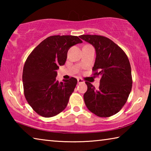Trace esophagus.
<instances>
[{"label": "esophagus", "mask_w": 151, "mask_h": 151, "mask_svg": "<svg viewBox=\"0 0 151 151\" xmlns=\"http://www.w3.org/2000/svg\"><path fill=\"white\" fill-rule=\"evenodd\" d=\"M77 81H78V84L84 83V81L83 80V79H81V78H78V79H77Z\"/></svg>", "instance_id": "esophagus-1"}]
</instances>
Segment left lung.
I'll use <instances>...</instances> for the list:
<instances>
[{
	"label": "left lung",
	"instance_id": "left-lung-1",
	"mask_svg": "<svg viewBox=\"0 0 151 151\" xmlns=\"http://www.w3.org/2000/svg\"><path fill=\"white\" fill-rule=\"evenodd\" d=\"M79 37L94 47L96 59L93 70L95 71L94 75L101 77L98 89L85 82L87 85V91L84 94L86 106L98 116L114 115L124 105L131 91L132 81L129 58L108 38L91 35Z\"/></svg>",
	"mask_w": 151,
	"mask_h": 151
}]
</instances>
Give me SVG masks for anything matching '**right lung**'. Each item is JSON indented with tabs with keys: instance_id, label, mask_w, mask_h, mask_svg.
<instances>
[{
	"instance_id": "obj_1",
	"label": "right lung",
	"mask_w": 151,
	"mask_h": 151,
	"mask_svg": "<svg viewBox=\"0 0 151 151\" xmlns=\"http://www.w3.org/2000/svg\"><path fill=\"white\" fill-rule=\"evenodd\" d=\"M82 42L76 36H51L28 57L22 73L24 93L28 103L39 115L54 116L67 106L77 80L72 77L58 82L57 70L65 65L69 48Z\"/></svg>"
}]
</instances>
